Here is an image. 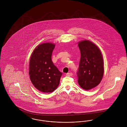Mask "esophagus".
Instances as JSON below:
<instances>
[{"label": "esophagus", "instance_id": "34e87169", "mask_svg": "<svg viewBox=\"0 0 127 127\" xmlns=\"http://www.w3.org/2000/svg\"><path fill=\"white\" fill-rule=\"evenodd\" d=\"M73 75L72 73L69 72L67 73L66 74V76H68V77H71Z\"/></svg>", "mask_w": 127, "mask_h": 127}]
</instances>
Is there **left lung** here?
Masks as SVG:
<instances>
[{"mask_svg": "<svg viewBox=\"0 0 127 127\" xmlns=\"http://www.w3.org/2000/svg\"><path fill=\"white\" fill-rule=\"evenodd\" d=\"M81 57L77 73L78 83L83 89L91 90L99 84L104 74L102 55L100 49L90 40L78 43Z\"/></svg>", "mask_w": 127, "mask_h": 127, "instance_id": "obj_1", "label": "left lung"}]
</instances>
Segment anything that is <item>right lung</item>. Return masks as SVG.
I'll return each mask as SVG.
<instances>
[{"label": "right lung", "mask_w": 127, "mask_h": 127, "mask_svg": "<svg viewBox=\"0 0 127 127\" xmlns=\"http://www.w3.org/2000/svg\"><path fill=\"white\" fill-rule=\"evenodd\" d=\"M54 44L44 43L33 51L29 63V74L32 83L38 91L52 92L60 84L62 73L51 60Z\"/></svg>", "instance_id": "right-lung-1"}]
</instances>
